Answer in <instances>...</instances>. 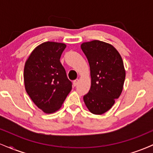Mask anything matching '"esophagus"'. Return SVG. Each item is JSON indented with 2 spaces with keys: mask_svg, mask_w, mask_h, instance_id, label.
<instances>
[{
  "mask_svg": "<svg viewBox=\"0 0 153 153\" xmlns=\"http://www.w3.org/2000/svg\"><path fill=\"white\" fill-rule=\"evenodd\" d=\"M78 82H79V80H78V79L74 80V81H73V85H74V86H76V85L78 84Z\"/></svg>",
  "mask_w": 153,
  "mask_h": 153,
  "instance_id": "1",
  "label": "esophagus"
}]
</instances>
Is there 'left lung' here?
I'll list each match as a JSON object with an SVG mask.
<instances>
[{
    "mask_svg": "<svg viewBox=\"0 0 153 153\" xmlns=\"http://www.w3.org/2000/svg\"><path fill=\"white\" fill-rule=\"evenodd\" d=\"M80 47L88 61L91 78L84 103L92 114H103L122 94L126 76L124 62L117 49L108 43L93 40Z\"/></svg>",
    "mask_w": 153,
    "mask_h": 153,
    "instance_id": "left-lung-1",
    "label": "left lung"
}]
</instances>
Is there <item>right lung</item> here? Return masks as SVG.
<instances>
[{"instance_id": "add662e5", "label": "right lung", "mask_w": 153, "mask_h": 153, "mask_svg": "<svg viewBox=\"0 0 153 153\" xmlns=\"http://www.w3.org/2000/svg\"><path fill=\"white\" fill-rule=\"evenodd\" d=\"M65 47L64 43L44 42L31 52L24 65L26 93L46 114L59 110L72 89V82L59 61Z\"/></svg>"}]
</instances>
